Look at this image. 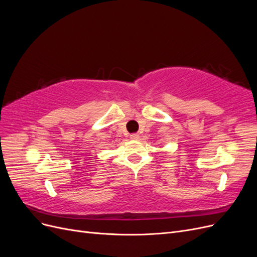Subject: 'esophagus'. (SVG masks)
<instances>
[{
	"mask_svg": "<svg viewBox=\"0 0 257 257\" xmlns=\"http://www.w3.org/2000/svg\"><path fill=\"white\" fill-rule=\"evenodd\" d=\"M138 138H139V134H137V133H134L131 135V139H138Z\"/></svg>",
	"mask_w": 257,
	"mask_h": 257,
	"instance_id": "34e87169",
	"label": "esophagus"
}]
</instances>
